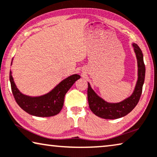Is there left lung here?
Here are the masks:
<instances>
[{
	"mask_svg": "<svg viewBox=\"0 0 157 157\" xmlns=\"http://www.w3.org/2000/svg\"><path fill=\"white\" fill-rule=\"evenodd\" d=\"M137 60V80L132 94L120 102H108L98 95L88 83L87 98L91 111L99 117L114 120L124 117L132 111L140 100L145 78V65L143 54L136 43L132 44Z\"/></svg>",
	"mask_w": 157,
	"mask_h": 157,
	"instance_id": "left-lung-1",
	"label": "left lung"
}]
</instances>
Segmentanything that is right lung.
<instances>
[{
    "instance_id": "add662e5",
    "label": "right lung",
    "mask_w": 157,
    "mask_h": 157,
    "mask_svg": "<svg viewBox=\"0 0 157 157\" xmlns=\"http://www.w3.org/2000/svg\"><path fill=\"white\" fill-rule=\"evenodd\" d=\"M12 63L13 59L11 65ZM79 78L80 75L78 74L72 75L62 80L48 93L40 96H30L20 91L13 79L12 70L10 71L12 92L17 105L30 115L40 117H48L58 114L63 107L65 94Z\"/></svg>"
}]
</instances>
